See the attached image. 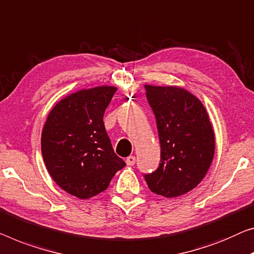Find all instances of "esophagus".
<instances>
[{
    "label": "esophagus",
    "mask_w": 254,
    "mask_h": 254,
    "mask_svg": "<svg viewBox=\"0 0 254 254\" xmlns=\"http://www.w3.org/2000/svg\"><path fill=\"white\" fill-rule=\"evenodd\" d=\"M126 162H127V164L130 165V166L134 165V163H135V156H128V157L127 158Z\"/></svg>",
    "instance_id": "obj_1"
}]
</instances>
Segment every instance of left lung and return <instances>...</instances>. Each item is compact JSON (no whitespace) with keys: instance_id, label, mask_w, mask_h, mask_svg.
<instances>
[{"instance_id":"left-lung-1","label":"left lung","mask_w":254,"mask_h":254,"mask_svg":"<svg viewBox=\"0 0 254 254\" xmlns=\"http://www.w3.org/2000/svg\"><path fill=\"white\" fill-rule=\"evenodd\" d=\"M161 143V163L145 176L155 194L172 198L203 180L213 160L214 132L203 104L178 86L145 85Z\"/></svg>"}]
</instances>
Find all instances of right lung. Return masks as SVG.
Instances as JSON below:
<instances>
[{
    "label": "right lung",
    "instance_id": "add662e5",
    "mask_svg": "<svg viewBox=\"0 0 254 254\" xmlns=\"http://www.w3.org/2000/svg\"><path fill=\"white\" fill-rule=\"evenodd\" d=\"M115 86H96L71 93L49 114L41 138L45 166L68 194L85 199L108 188L126 166L106 132L104 114Z\"/></svg>",
    "mask_w": 254,
    "mask_h": 254
}]
</instances>
